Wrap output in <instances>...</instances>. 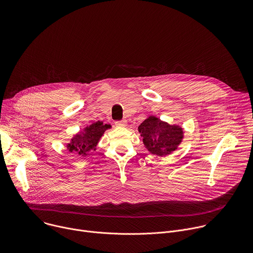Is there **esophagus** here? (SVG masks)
Here are the masks:
<instances>
[{
	"label": "esophagus",
	"mask_w": 253,
	"mask_h": 253,
	"mask_svg": "<svg viewBox=\"0 0 253 253\" xmlns=\"http://www.w3.org/2000/svg\"><path fill=\"white\" fill-rule=\"evenodd\" d=\"M126 124H127V122H126L125 120H122V121H116V122H115V125H116L117 127H125V126H126Z\"/></svg>",
	"instance_id": "1"
}]
</instances>
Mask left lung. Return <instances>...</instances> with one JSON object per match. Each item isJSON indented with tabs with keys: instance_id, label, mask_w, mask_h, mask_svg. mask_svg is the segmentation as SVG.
Instances as JSON below:
<instances>
[{
	"instance_id": "8db88e82",
	"label": "left lung",
	"mask_w": 253,
	"mask_h": 253,
	"mask_svg": "<svg viewBox=\"0 0 253 253\" xmlns=\"http://www.w3.org/2000/svg\"><path fill=\"white\" fill-rule=\"evenodd\" d=\"M145 147L151 154L166 156L175 151L184 138L183 128L162 121L156 116H149L138 127Z\"/></svg>"
}]
</instances>
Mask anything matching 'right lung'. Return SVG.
I'll return each mask as SVG.
<instances>
[{"label": "right lung", "mask_w": 253, "mask_h": 253, "mask_svg": "<svg viewBox=\"0 0 253 253\" xmlns=\"http://www.w3.org/2000/svg\"><path fill=\"white\" fill-rule=\"evenodd\" d=\"M110 128L111 125L103 124L102 121L92 123L72 137L70 142L66 144V147L70 152H76L81 157L86 158L91 155L92 151L96 150L103 134Z\"/></svg>", "instance_id": "obj_1"}]
</instances>
